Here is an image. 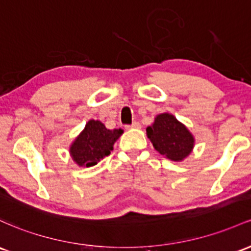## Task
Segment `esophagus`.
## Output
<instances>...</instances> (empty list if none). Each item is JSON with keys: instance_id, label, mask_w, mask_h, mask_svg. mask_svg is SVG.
Segmentation results:
<instances>
[{"instance_id": "esophagus-1", "label": "esophagus", "mask_w": 251, "mask_h": 251, "mask_svg": "<svg viewBox=\"0 0 251 251\" xmlns=\"http://www.w3.org/2000/svg\"><path fill=\"white\" fill-rule=\"evenodd\" d=\"M140 127V124L138 123V121H134V123H132L131 125H127L126 126V128H139Z\"/></svg>"}]
</instances>
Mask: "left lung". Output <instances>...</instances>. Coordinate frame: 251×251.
<instances>
[{
    "label": "left lung",
    "instance_id": "1",
    "mask_svg": "<svg viewBox=\"0 0 251 251\" xmlns=\"http://www.w3.org/2000/svg\"><path fill=\"white\" fill-rule=\"evenodd\" d=\"M148 138L161 155L174 162H181L192 152L194 137L188 128L173 114L162 113L147 127Z\"/></svg>",
    "mask_w": 251,
    "mask_h": 251
}]
</instances>
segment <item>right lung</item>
Wrapping results in <instances>:
<instances>
[{
    "instance_id": "add662e5",
    "label": "right lung",
    "mask_w": 251,
    "mask_h": 251,
    "mask_svg": "<svg viewBox=\"0 0 251 251\" xmlns=\"http://www.w3.org/2000/svg\"><path fill=\"white\" fill-rule=\"evenodd\" d=\"M121 128L108 130L101 121L89 120L84 130L70 147V155L77 166L93 167L108 156L113 145L123 134Z\"/></svg>"
}]
</instances>
